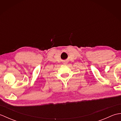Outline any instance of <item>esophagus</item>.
Returning <instances> with one entry per match:
<instances>
[{
    "label": "esophagus",
    "mask_w": 121,
    "mask_h": 121,
    "mask_svg": "<svg viewBox=\"0 0 121 121\" xmlns=\"http://www.w3.org/2000/svg\"><path fill=\"white\" fill-rule=\"evenodd\" d=\"M66 64H67V63H65V65H66Z\"/></svg>",
    "instance_id": "esophagus-1"
}]
</instances>
